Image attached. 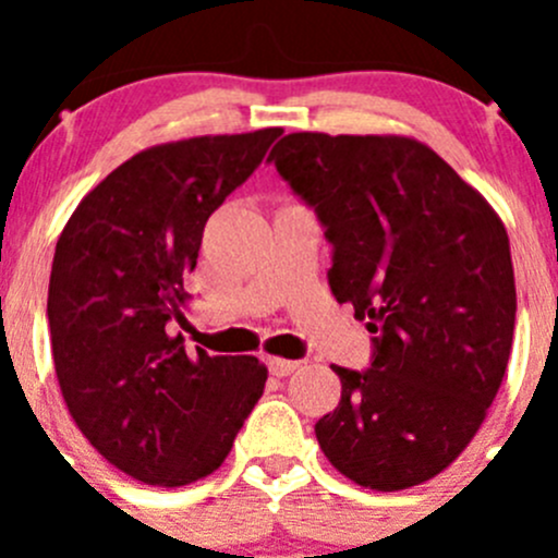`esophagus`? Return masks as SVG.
Returning <instances> with one entry per match:
<instances>
[{"instance_id": "esophagus-1", "label": "esophagus", "mask_w": 558, "mask_h": 558, "mask_svg": "<svg viewBox=\"0 0 558 558\" xmlns=\"http://www.w3.org/2000/svg\"><path fill=\"white\" fill-rule=\"evenodd\" d=\"M267 367H269V373L275 375V378H286V375H291V373H296V369H300V362H291V359L272 356L267 362Z\"/></svg>"}]
</instances>
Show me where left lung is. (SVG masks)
<instances>
[{
  "mask_svg": "<svg viewBox=\"0 0 558 558\" xmlns=\"http://www.w3.org/2000/svg\"><path fill=\"white\" fill-rule=\"evenodd\" d=\"M267 161L315 207L329 286L373 331V367H331L315 424L337 472L375 492L440 475L481 429L513 345L515 278L494 207L429 145L399 134H286Z\"/></svg>",
  "mask_w": 558,
  "mask_h": 558,
  "instance_id": "8db88e82",
  "label": "left lung"
}]
</instances>
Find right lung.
<instances>
[{
	"instance_id": "obj_1",
	"label": "right lung",
	"mask_w": 558,
	"mask_h": 558,
	"mask_svg": "<svg viewBox=\"0 0 558 558\" xmlns=\"http://www.w3.org/2000/svg\"><path fill=\"white\" fill-rule=\"evenodd\" d=\"M280 134L140 150L83 196L56 243L48 324L61 397L83 437L134 481L174 488L216 472L262 397L256 356L185 353L172 320H183V275L207 218Z\"/></svg>"
}]
</instances>
